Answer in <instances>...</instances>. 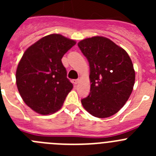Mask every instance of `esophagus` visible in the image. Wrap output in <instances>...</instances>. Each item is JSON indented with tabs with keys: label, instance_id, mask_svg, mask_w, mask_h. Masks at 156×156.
<instances>
[{
	"label": "esophagus",
	"instance_id": "34e87169",
	"mask_svg": "<svg viewBox=\"0 0 156 156\" xmlns=\"http://www.w3.org/2000/svg\"><path fill=\"white\" fill-rule=\"evenodd\" d=\"M73 83L75 85L77 84V83H79V80H73Z\"/></svg>",
	"mask_w": 156,
	"mask_h": 156
}]
</instances>
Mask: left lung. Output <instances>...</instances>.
<instances>
[{
  "label": "left lung",
  "instance_id": "8db88e82",
  "mask_svg": "<svg viewBox=\"0 0 156 156\" xmlns=\"http://www.w3.org/2000/svg\"><path fill=\"white\" fill-rule=\"evenodd\" d=\"M90 66V90L81 100L83 108L98 118L119 112L133 90L135 71L126 51L104 37H93L78 43Z\"/></svg>",
  "mask_w": 156,
  "mask_h": 156
}]
</instances>
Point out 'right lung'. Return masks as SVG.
Returning a JSON list of instances; mask_svg holds the SVG:
<instances>
[{"instance_id":"obj_1","label":"right lung","mask_w":156,"mask_h":156,"mask_svg":"<svg viewBox=\"0 0 156 156\" xmlns=\"http://www.w3.org/2000/svg\"><path fill=\"white\" fill-rule=\"evenodd\" d=\"M76 41L60 34L44 37L24 52L16 70V85L24 102L41 115L60 109L73 86L62 58Z\"/></svg>"}]
</instances>
